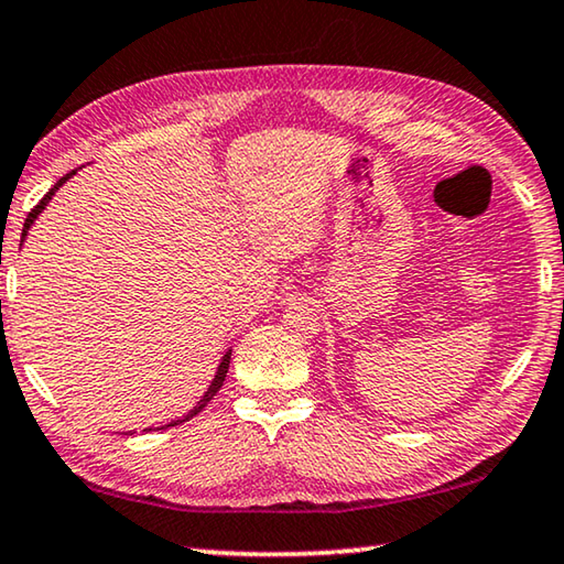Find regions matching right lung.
Listing matches in <instances>:
<instances>
[{
  "label": "right lung",
  "instance_id": "right-lung-1",
  "mask_svg": "<svg viewBox=\"0 0 564 564\" xmlns=\"http://www.w3.org/2000/svg\"><path fill=\"white\" fill-rule=\"evenodd\" d=\"M72 174H76V169L74 171H69V174H66V176H62L59 181H56V184L50 188V191H46V194H44V198H42V202L40 204H36L34 208H32V212H30V216H26V221H24V228H22V238L26 236V231H30V226L34 224V218L36 216H40L42 214V208L46 206V204H50V198L54 196V191L56 188H59L62 184H64V181L66 178H69ZM228 362H231V352H226V356H224V360H221V366H218V373H216V378H214V383H212V388H208L206 390V395L202 398V403H198L194 410H191V413H186V417L184 420H188V417H194L196 413H202V410L208 405V400H214V395L218 393V390H221V386H224V380H226V373H228ZM184 420H171V423H169V427L171 425H178V423H184Z\"/></svg>",
  "mask_w": 564,
  "mask_h": 564
}]
</instances>
